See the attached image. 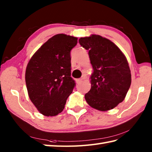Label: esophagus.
Wrapping results in <instances>:
<instances>
[{
  "instance_id": "esophagus-1",
  "label": "esophagus",
  "mask_w": 152,
  "mask_h": 152,
  "mask_svg": "<svg viewBox=\"0 0 152 152\" xmlns=\"http://www.w3.org/2000/svg\"><path fill=\"white\" fill-rule=\"evenodd\" d=\"M82 82V78H80V79H78V80H77V81H76V82H77V83H81V82Z\"/></svg>"
}]
</instances>
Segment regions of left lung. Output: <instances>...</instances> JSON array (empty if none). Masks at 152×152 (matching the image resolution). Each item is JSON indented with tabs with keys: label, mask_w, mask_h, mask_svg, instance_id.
<instances>
[{
	"label": "left lung",
	"mask_w": 152,
	"mask_h": 152,
	"mask_svg": "<svg viewBox=\"0 0 152 152\" xmlns=\"http://www.w3.org/2000/svg\"><path fill=\"white\" fill-rule=\"evenodd\" d=\"M79 43L89 50L93 70L91 88L85 95L86 102L99 111L114 108L125 99L131 83L127 58L114 42L100 35L82 37Z\"/></svg>",
	"instance_id": "8db88e82"
}]
</instances>
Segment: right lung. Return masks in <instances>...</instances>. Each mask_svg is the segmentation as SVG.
Masks as SVG:
<instances>
[{
	"label": "right lung",
	"instance_id": "1",
	"mask_svg": "<svg viewBox=\"0 0 152 152\" xmlns=\"http://www.w3.org/2000/svg\"><path fill=\"white\" fill-rule=\"evenodd\" d=\"M78 38L65 34L54 35L30 59L25 82L31 102L40 114L57 115L63 110L75 82L71 78L70 51Z\"/></svg>",
	"mask_w": 152,
	"mask_h": 152
}]
</instances>
